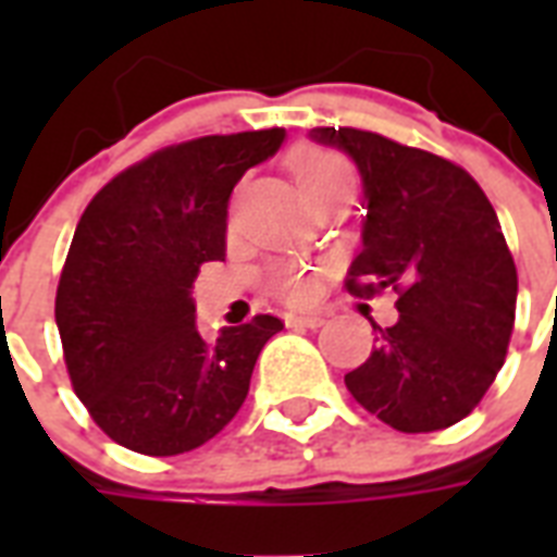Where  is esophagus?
Masks as SVG:
<instances>
[{
  "label": "esophagus",
  "mask_w": 557,
  "mask_h": 557,
  "mask_svg": "<svg viewBox=\"0 0 557 557\" xmlns=\"http://www.w3.org/2000/svg\"><path fill=\"white\" fill-rule=\"evenodd\" d=\"M286 323L288 326H306V330H318V326H323V323H326V318L318 312H304V314H292Z\"/></svg>",
  "instance_id": "34e87169"
}]
</instances>
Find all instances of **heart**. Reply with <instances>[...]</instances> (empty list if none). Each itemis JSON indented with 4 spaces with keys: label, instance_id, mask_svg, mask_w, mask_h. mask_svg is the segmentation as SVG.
<instances>
[{
    "label": "heart",
    "instance_id": "heart-1",
    "mask_svg": "<svg viewBox=\"0 0 557 557\" xmlns=\"http://www.w3.org/2000/svg\"><path fill=\"white\" fill-rule=\"evenodd\" d=\"M292 168H295L297 185L304 187V190L326 185V182H335V178H352L344 161L330 156V152L318 150L297 152L295 161H292ZM269 288L274 295L283 297V300L304 304V300H312L314 280L312 274L306 269H300V265H283V269H274L269 274Z\"/></svg>",
    "mask_w": 557,
    "mask_h": 557
}]
</instances>
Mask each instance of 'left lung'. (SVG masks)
Wrapping results in <instances>:
<instances>
[{"instance_id": "8db88e82", "label": "left lung", "mask_w": 557, "mask_h": 557, "mask_svg": "<svg viewBox=\"0 0 557 557\" xmlns=\"http://www.w3.org/2000/svg\"><path fill=\"white\" fill-rule=\"evenodd\" d=\"M309 138L347 152L364 185L349 292H398V321L372 323L379 344L347 389L401 433L457 424L497 379L515 326L518 269L492 201L462 168L384 135L318 126Z\"/></svg>"}]
</instances>
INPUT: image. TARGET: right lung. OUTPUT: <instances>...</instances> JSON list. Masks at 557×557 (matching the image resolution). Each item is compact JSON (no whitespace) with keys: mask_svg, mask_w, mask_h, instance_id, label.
<instances>
[{"mask_svg":"<svg viewBox=\"0 0 557 557\" xmlns=\"http://www.w3.org/2000/svg\"><path fill=\"white\" fill-rule=\"evenodd\" d=\"M283 141L274 126L176 144L124 170L83 210L54 318L74 393L117 445L176 457L243 407L260 349L283 323L257 314L201 338L193 280L201 262L225 257L236 182Z\"/></svg>","mask_w":557,"mask_h":557,"instance_id":"obj_1","label":"right lung"}]
</instances>
